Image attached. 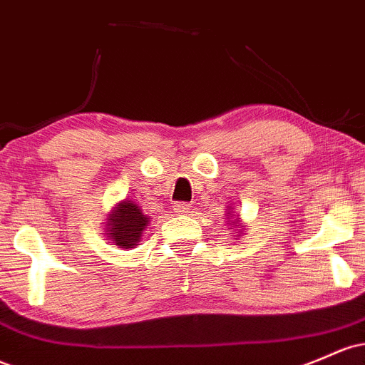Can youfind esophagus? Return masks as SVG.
<instances>
[{
	"label": "esophagus",
	"instance_id": "1",
	"mask_svg": "<svg viewBox=\"0 0 365 365\" xmlns=\"http://www.w3.org/2000/svg\"><path fill=\"white\" fill-rule=\"evenodd\" d=\"M190 211V206L185 202H176L175 204V213L176 215H187Z\"/></svg>",
	"mask_w": 365,
	"mask_h": 365
}]
</instances>
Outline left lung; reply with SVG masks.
Here are the masks:
<instances>
[{
	"label": "left lung",
	"mask_w": 365,
	"mask_h": 365,
	"mask_svg": "<svg viewBox=\"0 0 365 365\" xmlns=\"http://www.w3.org/2000/svg\"><path fill=\"white\" fill-rule=\"evenodd\" d=\"M228 213H227V218H228V222H230V225H234L235 228H234V232L235 230H237L238 232H235L237 235H235V237H239V235L242 234V230L244 228H246V223L242 222L241 220V216L239 215H234V211H230V210H227Z\"/></svg>",
	"instance_id": "left-lung-1"
}]
</instances>
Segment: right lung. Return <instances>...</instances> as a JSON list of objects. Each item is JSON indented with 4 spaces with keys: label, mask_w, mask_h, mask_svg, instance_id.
<instances>
[{
    "label": "right lung",
    "mask_w": 365,
    "mask_h": 365,
    "mask_svg": "<svg viewBox=\"0 0 365 365\" xmlns=\"http://www.w3.org/2000/svg\"><path fill=\"white\" fill-rule=\"evenodd\" d=\"M149 222L150 218L143 213L137 202L123 199L112 207L109 218L103 223V228H106L103 232L112 246L119 247V250H131V247L138 246Z\"/></svg>",
    "instance_id": "obj_1"
}]
</instances>
